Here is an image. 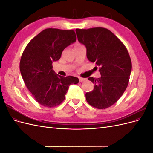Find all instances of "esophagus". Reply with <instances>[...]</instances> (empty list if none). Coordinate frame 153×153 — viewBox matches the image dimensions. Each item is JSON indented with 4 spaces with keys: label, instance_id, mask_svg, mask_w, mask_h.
Listing matches in <instances>:
<instances>
[{
    "label": "esophagus",
    "instance_id": "1",
    "mask_svg": "<svg viewBox=\"0 0 153 153\" xmlns=\"http://www.w3.org/2000/svg\"><path fill=\"white\" fill-rule=\"evenodd\" d=\"M85 80V79L84 78H79V82H84Z\"/></svg>",
    "mask_w": 153,
    "mask_h": 153
}]
</instances>
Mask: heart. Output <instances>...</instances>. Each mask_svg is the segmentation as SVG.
Returning a JSON list of instances; mask_svg holds the SVG:
<instances>
[{"instance_id":"obj_1","label":"heart","mask_w":153,"mask_h":153,"mask_svg":"<svg viewBox=\"0 0 153 153\" xmlns=\"http://www.w3.org/2000/svg\"><path fill=\"white\" fill-rule=\"evenodd\" d=\"M82 45L81 44H80V43H77L76 44H75V47H74V48H76V47H80V46H81Z\"/></svg>"}]
</instances>
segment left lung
Segmentation results:
<instances>
[{"label":"left lung","mask_w":153,"mask_h":153,"mask_svg":"<svg viewBox=\"0 0 153 153\" xmlns=\"http://www.w3.org/2000/svg\"><path fill=\"white\" fill-rule=\"evenodd\" d=\"M78 40L85 46L87 57L99 67L101 77L88 80L94 84L87 92V103L98 109H105L121 98L128 87L131 71L128 51L117 37L107 29H76Z\"/></svg>","instance_id":"8db88e82"}]
</instances>
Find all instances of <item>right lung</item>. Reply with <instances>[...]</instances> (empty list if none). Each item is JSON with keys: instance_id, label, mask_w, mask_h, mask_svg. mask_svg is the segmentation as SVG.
<instances>
[{"instance_id": "right-lung-1", "label": "right lung", "mask_w": 153, "mask_h": 153, "mask_svg": "<svg viewBox=\"0 0 153 153\" xmlns=\"http://www.w3.org/2000/svg\"><path fill=\"white\" fill-rule=\"evenodd\" d=\"M76 39L74 30L49 28L26 46L20 70L27 89L40 105L48 108L58 106L65 99L69 86L78 83V78L59 76L52 69V62L58 61L64 49Z\"/></svg>"}]
</instances>
